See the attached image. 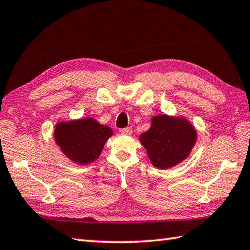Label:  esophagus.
Wrapping results in <instances>:
<instances>
[{
  "label": "esophagus",
  "mask_w": 250,
  "mask_h": 250,
  "mask_svg": "<svg viewBox=\"0 0 250 250\" xmlns=\"http://www.w3.org/2000/svg\"><path fill=\"white\" fill-rule=\"evenodd\" d=\"M120 132L122 134H131V133H132V129H131V128H124V129H120Z\"/></svg>",
  "instance_id": "obj_1"
}]
</instances>
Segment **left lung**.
Listing matches in <instances>:
<instances>
[{"instance_id": "obj_1", "label": "left lung", "mask_w": 250, "mask_h": 250, "mask_svg": "<svg viewBox=\"0 0 250 250\" xmlns=\"http://www.w3.org/2000/svg\"><path fill=\"white\" fill-rule=\"evenodd\" d=\"M196 141L197 131L187 119L167 115L153 117L151 128L140 135L152 164L161 169H168L186 160Z\"/></svg>"}]
</instances>
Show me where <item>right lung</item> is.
I'll use <instances>...</instances> for the list:
<instances>
[{
    "label": "right lung",
    "instance_id": "obj_1",
    "mask_svg": "<svg viewBox=\"0 0 250 250\" xmlns=\"http://www.w3.org/2000/svg\"><path fill=\"white\" fill-rule=\"evenodd\" d=\"M109 126L101 125L94 118L61 121L54 129V140L67 158L76 164L95 162L107 140L112 135Z\"/></svg>",
    "mask_w": 250,
    "mask_h": 250
}]
</instances>
